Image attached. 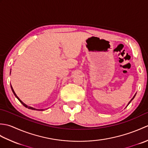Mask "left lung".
I'll list each match as a JSON object with an SVG mask.
<instances>
[{
  "label": "left lung",
  "instance_id": "obj_1",
  "mask_svg": "<svg viewBox=\"0 0 148 148\" xmlns=\"http://www.w3.org/2000/svg\"><path fill=\"white\" fill-rule=\"evenodd\" d=\"M136 94H135V95H134V97H133V98H132V99H131V100H130V102H129V103H128V105H127V106H128V104H129V103H130V102H131V101H132V100H133V99H134V97H135V96H136Z\"/></svg>",
  "mask_w": 148,
  "mask_h": 148
}]
</instances>
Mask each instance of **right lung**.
<instances>
[{"label":"right lung","mask_w":148,"mask_h":148,"mask_svg":"<svg viewBox=\"0 0 148 148\" xmlns=\"http://www.w3.org/2000/svg\"><path fill=\"white\" fill-rule=\"evenodd\" d=\"M10 74H11V72H10ZM11 90H12V92H13V93H14V95H15V97H16V98L18 99V100L19 101H20L22 104H23L25 107V108H29V109H32V110H36V111H44V109H36V108H32V107H30V106H28L27 105H26L25 103H24L23 102L21 101V100L18 98V97L16 95V94L15 93V92H14V90H13V88H12V86H11Z\"/></svg>","instance_id":"obj_1"}]
</instances>
